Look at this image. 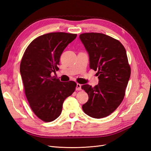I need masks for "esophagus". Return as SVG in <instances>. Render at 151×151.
<instances>
[{
  "label": "esophagus",
  "instance_id": "1",
  "mask_svg": "<svg viewBox=\"0 0 151 151\" xmlns=\"http://www.w3.org/2000/svg\"><path fill=\"white\" fill-rule=\"evenodd\" d=\"M76 90H77V91H81V90H82V89H81V85L80 84H78V83L77 84Z\"/></svg>",
  "mask_w": 151,
  "mask_h": 151
}]
</instances>
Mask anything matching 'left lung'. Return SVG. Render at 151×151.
I'll list each match as a JSON object with an SVG mask.
<instances>
[{"mask_svg":"<svg viewBox=\"0 0 151 151\" xmlns=\"http://www.w3.org/2000/svg\"><path fill=\"white\" fill-rule=\"evenodd\" d=\"M79 38L88 53L89 67L98 70L99 79L93 88L82 86L89 96L83 109L91 117H106L121 104L130 77L125 48L118 40L102 33H83Z\"/></svg>","mask_w":151,"mask_h":151,"instance_id":"obj_1","label":"left lung"}]
</instances>
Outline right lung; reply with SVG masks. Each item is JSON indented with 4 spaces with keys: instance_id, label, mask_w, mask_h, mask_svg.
<instances>
[{
    "instance_id": "right-lung-1",
    "label": "right lung",
    "mask_w": 151,
    "mask_h": 151,
    "mask_svg": "<svg viewBox=\"0 0 151 151\" xmlns=\"http://www.w3.org/2000/svg\"><path fill=\"white\" fill-rule=\"evenodd\" d=\"M76 36L62 32L42 35L32 41L22 58L20 73L26 96L34 113L44 122L60 116L64 100L76 90L75 82H61L52 73L58 70L61 54Z\"/></svg>"
}]
</instances>
